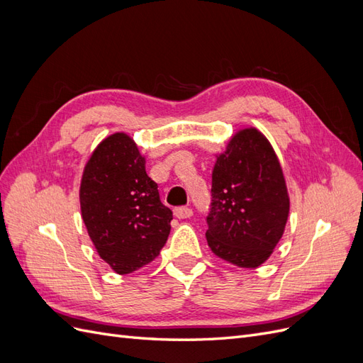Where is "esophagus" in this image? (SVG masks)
Here are the masks:
<instances>
[{
    "mask_svg": "<svg viewBox=\"0 0 363 363\" xmlns=\"http://www.w3.org/2000/svg\"><path fill=\"white\" fill-rule=\"evenodd\" d=\"M174 215L177 216L179 219H186V218H191L194 215V212H192L191 207H175Z\"/></svg>",
    "mask_w": 363,
    "mask_h": 363,
    "instance_id": "esophagus-1",
    "label": "esophagus"
}]
</instances>
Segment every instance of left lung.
Segmentation results:
<instances>
[{"label":"left lung","instance_id":"obj_1","mask_svg":"<svg viewBox=\"0 0 363 363\" xmlns=\"http://www.w3.org/2000/svg\"><path fill=\"white\" fill-rule=\"evenodd\" d=\"M207 244L239 268H257L283 236L289 195L276 151L255 127L242 128L216 156Z\"/></svg>","mask_w":363,"mask_h":363}]
</instances>
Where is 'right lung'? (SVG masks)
I'll list each match as a JSON object with an SVG mask.
<instances>
[{"label":"right lung","instance_id":"right-lung-1","mask_svg":"<svg viewBox=\"0 0 363 363\" xmlns=\"http://www.w3.org/2000/svg\"><path fill=\"white\" fill-rule=\"evenodd\" d=\"M80 207L96 252L118 274L155 260L171 232V208L162 204L145 157L125 133L111 135L94 150L83 171Z\"/></svg>","mask_w":363,"mask_h":363}]
</instances>
